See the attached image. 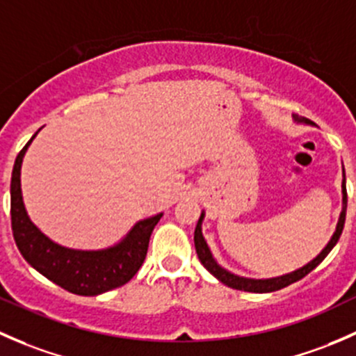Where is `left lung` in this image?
I'll return each instance as SVG.
<instances>
[{
	"label": "left lung",
	"instance_id": "1",
	"mask_svg": "<svg viewBox=\"0 0 356 356\" xmlns=\"http://www.w3.org/2000/svg\"><path fill=\"white\" fill-rule=\"evenodd\" d=\"M296 123H305V124H312L307 118H302V116H293ZM341 192H343V209H341V214H339L338 219V225H336V232L332 233L331 240L329 243L322 248L321 254L317 257L310 260L309 264L302 266L300 269L291 270V273L283 274V276H276V277H267V280H254V277H243V276H238V274H233L232 270L225 269L222 266H219L216 262L214 255H212L211 248H209L207 241H205L204 234H202V221H204V216L205 212L202 211L200 214L199 222H197V228H195V234H193V241H195V250L197 255H199V260L202 262V266L212 276L216 277L218 281H221L222 284L226 286L233 288V289H240V291H250V293H270V291H277L281 288H286L289 284L296 283L300 281L302 277H305L307 274L312 273L315 267L322 262L325 257H327L329 252L334 248V245L338 243L339 236L343 233V226H344V218H346V202H348V197H346V179H344V168H343V185H341Z\"/></svg>",
	"mask_w": 356,
	"mask_h": 356
}]
</instances>
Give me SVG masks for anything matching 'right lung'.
Listing matches in <instances>:
<instances>
[{
    "label": "right lung",
    "mask_w": 356,
    "mask_h": 356,
    "mask_svg": "<svg viewBox=\"0 0 356 356\" xmlns=\"http://www.w3.org/2000/svg\"><path fill=\"white\" fill-rule=\"evenodd\" d=\"M39 131L41 128L32 135L13 164L10 195L12 229L18 250L38 273L75 295L96 296L123 286L144 264L152 229L163 218V212L137 221L118 243L101 250H79L53 241L31 221L22 197V163Z\"/></svg>",
    "instance_id": "add662e5"
}]
</instances>
